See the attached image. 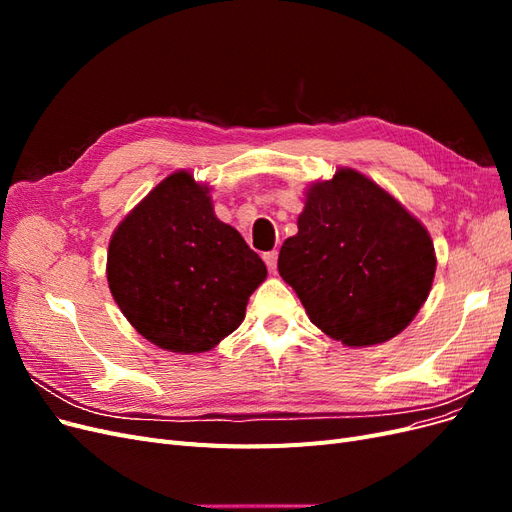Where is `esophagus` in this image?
Here are the masks:
<instances>
[{
  "mask_svg": "<svg viewBox=\"0 0 512 512\" xmlns=\"http://www.w3.org/2000/svg\"><path fill=\"white\" fill-rule=\"evenodd\" d=\"M262 258H265L269 271H271V273H275V269H277V252H275V250H273V252H267V254L262 256Z\"/></svg>",
  "mask_w": 512,
  "mask_h": 512,
  "instance_id": "obj_1",
  "label": "esophagus"
}]
</instances>
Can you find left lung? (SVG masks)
<instances>
[{
    "instance_id": "1",
    "label": "left lung",
    "mask_w": 512,
    "mask_h": 512,
    "mask_svg": "<svg viewBox=\"0 0 512 512\" xmlns=\"http://www.w3.org/2000/svg\"><path fill=\"white\" fill-rule=\"evenodd\" d=\"M277 269L320 331L374 346L404 331L427 301L436 254L425 226L378 183L339 168L314 183Z\"/></svg>"
}]
</instances>
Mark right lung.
I'll list each match as a JSON object with an SVG mask.
<instances>
[{
    "mask_svg": "<svg viewBox=\"0 0 512 512\" xmlns=\"http://www.w3.org/2000/svg\"><path fill=\"white\" fill-rule=\"evenodd\" d=\"M267 267L215 218L207 185L185 170L156 185L108 243L106 280L119 309L151 344L207 352L245 318Z\"/></svg>",
    "mask_w": 512,
    "mask_h": 512,
    "instance_id": "obj_1",
    "label": "right lung"
}]
</instances>
